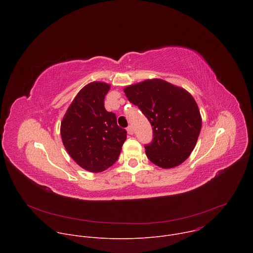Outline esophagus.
Returning a JSON list of instances; mask_svg holds the SVG:
<instances>
[{
    "label": "esophagus",
    "instance_id": "1",
    "mask_svg": "<svg viewBox=\"0 0 253 253\" xmlns=\"http://www.w3.org/2000/svg\"><path fill=\"white\" fill-rule=\"evenodd\" d=\"M127 132H128V134L132 135V134L134 133V129H133V127H132V126H128V127H127Z\"/></svg>",
    "mask_w": 253,
    "mask_h": 253
}]
</instances>
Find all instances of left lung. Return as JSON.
Returning a JSON list of instances; mask_svg holds the SVG:
<instances>
[{
	"instance_id": "left-lung-1",
	"label": "left lung",
	"mask_w": 253,
	"mask_h": 253,
	"mask_svg": "<svg viewBox=\"0 0 253 253\" xmlns=\"http://www.w3.org/2000/svg\"><path fill=\"white\" fill-rule=\"evenodd\" d=\"M124 92L153 127V139L144 146L148 159L162 168L184 162L201 130V116L193 97L160 79L131 85Z\"/></svg>"
}]
</instances>
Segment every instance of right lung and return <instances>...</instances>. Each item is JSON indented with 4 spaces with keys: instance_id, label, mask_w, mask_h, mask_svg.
Instances as JSON below:
<instances>
[{
    "instance_id": "1",
    "label": "right lung",
    "mask_w": 253,
    "mask_h": 253,
    "mask_svg": "<svg viewBox=\"0 0 253 253\" xmlns=\"http://www.w3.org/2000/svg\"><path fill=\"white\" fill-rule=\"evenodd\" d=\"M110 86L93 82L75 97L61 123L66 150L75 162L91 172H102L118 159L127 131L108 112L104 99Z\"/></svg>"
}]
</instances>
